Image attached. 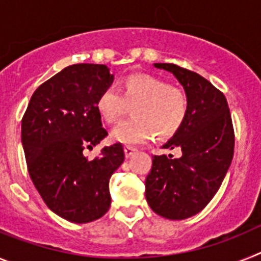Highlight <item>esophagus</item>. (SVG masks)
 <instances>
[{"label":"esophagus","mask_w":261,"mask_h":261,"mask_svg":"<svg viewBox=\"0 0 261 261\" xmlns=\"http://www.w3.org/2000/svg\"><path fill=\"white\" fill-rule=\"evenodd\" d=\"M136 151H137V149H135V147H132V146L124 147V154H125L126 158H130L133 154H136Z\"/></svg>","instance_id":"34e87169"}]
</instances>
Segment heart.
Masks as SVG:
<instances>
[{
    "label": "heart",
    "mask_w": 261,
    "mask_h": 261,
    "mask_svg": "<svg viewBox=\"0 0 261 261\" xmlns=\"http://www.w3.org/2000/svg\"><path fill=\"white\" fill-rule=\"evenodd\" d=\"M132 108L135 117L124 120L111 132V140L123 145L149 141L154 132L158 138H168L181 128L188 115V99L180 89L147 74L128 75L121 89L107 86L96 98L95 107L106 123H115Z\"/></svg>",
    "instance_id": "1"
}]
</instances>
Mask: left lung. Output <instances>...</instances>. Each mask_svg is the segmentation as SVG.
Listing matches in <instances>:
<instances>
[{
    "instance_id": "8db88e82",
    "label": "left lung",
    "mask_w": 261,
    "mask_h": 261,
    "mask_svg": "<svg viewBox=\"0 0 261 261\" xmlns=\"http://www.w3.org/2000/svg\"><path fill=\"white\" fill-rule=\"evenodd\" d=\"M174 74L188 99L181 128L162 147L181 155H154L145 180L151 211L168 220H186L208 205L222 184L234 154V129L226 98L208 80L175 64H154Z\"/></svg>"
}]
</instances>
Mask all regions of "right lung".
<instances>
[{
	"label": "right lung",
	"instance_id": "obj_1",
	"mask_svg": "<svg viewBox=\"0 0 261 261\" xmlns=\"http://www.w3.org/2000/svg\"><path fill=\"white\" fill-rule=\"evenodd\" d=\"M114 82L106 65L75 64L62 69L32 94L22 119V145L32 183L61 218L87 223L110 209V177L124 162L121 144L93 149L108 135L95 102Z\"/></svg>",
	"mask_w": 261,
	"mask_h": 261
}]
</instances>
